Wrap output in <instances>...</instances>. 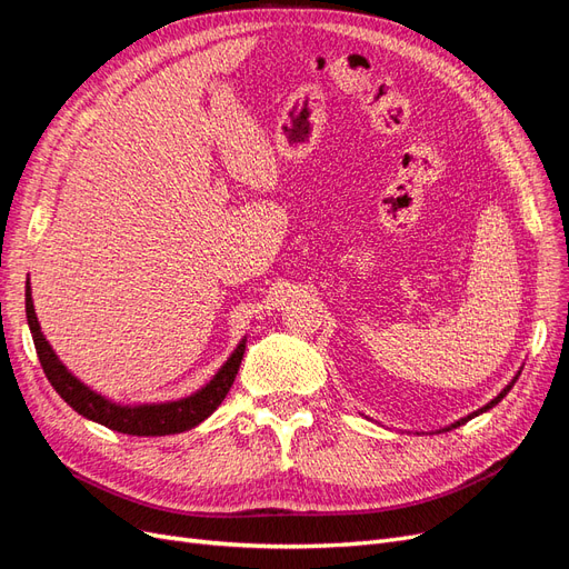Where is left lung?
I'll use <instances>...</instances> for the list:
<instances>
[{
  "label": "left lung",
  "instance_id": "1",
  "mask_svg": "<svg viewBox=\"0 0 569 569\" xmlns=\"http://www.w3.org/2000/svg\"><path fill=\"white\" fill-rule=\"evenodd\" d=\"M525 368V366H522ZM522 368L518 370V372H515V377H512V380L501 389V393H498V396H493V399L487 403V406H481V408H477L475 412H470V416H465V418H460V420H456V422H451V425H446V427H441L439 429V432H435V435H441V432H451V429H456V427H460V425H465V422H468V420H472V418H477V416H481V412H487V410H491L496 403H501L503 401V396L515 387V382H518V377H520V372H522Z\"/></svg>",
  "mask_w": 569,
  "mask_h": 569
}]
</instances>
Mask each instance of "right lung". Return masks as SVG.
Segmentation results:
<instances>
[{
	"mask_svg": "<svg viewBox=\"0 0 569 569\" xmlns=\"http://www.w3.org/2000/svg\"><path fill=\"white\" fill-rule=\"evenodd\" d=\"M26 316H28V327H30L32 341H36L42 370L61 399L71 406L78 416L104 425L113 429V432L132 435V437L180 435L203 422L228 396L247 351V337H242V341L237 343L230 358L218 368V372L211 377V380L194 393L182 396V399L161 401V403H126L94 391L63 366V360L57 356L54 349H51V343L42 335V327L36 313V303H32L30 280L26 282Z\"/></svg>",
	"mask_w": 569,
	"mask_h": 569,
	"instance_id": "add662e5",
	"label": "right lung"
}]
</instances>
